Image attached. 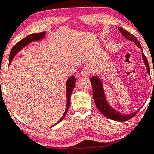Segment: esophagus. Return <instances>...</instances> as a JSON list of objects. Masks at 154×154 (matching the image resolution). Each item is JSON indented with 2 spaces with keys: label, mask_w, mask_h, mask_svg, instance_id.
Here are the masks:
<instances>
[{
  "label": "esophagus",
  "mask_w": 154,
  "mask_h": 154,
  "mask_svg": "<svg viewBox=\"0 0 154 154\" xmlns=\"http://www.w3.org/2000/svg\"><path fill=\"white\" fill-rule=\"evenodd\" d=\"M90 70L88 69V68H84L82 69V71L81 72V75L83 76V77H88L90 75Z\"/></svg>",
  "instance_id": "obj_1"
}]
</instances>
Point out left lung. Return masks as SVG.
<instances>
[{
    "mask_svg": "<svg viewBox=\"0 0 154 154\" xmlns=\"http://www.w3.org/2000/svg\"><path fill=\"white\" fill-rule=\"evenodd\" d=\"M118 29H119L122 35L127 40H130V41L131 42H133L139 48L141 49V51H142L143 60L144 61V63L145 65H146V69H147L148 74L150 75V67L149 65H148V60L143 54V51L142 50V47H141L138 40H137V38H136L133 35L130 34V32H128V31L124 29L123 28L118 27ZM90 80H91L92 86H93V99H94L95 105H96V106L98 108V109L99 110L100 112L102 114H103L105 116H106L107 118H109V119H110L114 120V121L125 122L131 119V118L133 117V116L138 112L139 109L137 111H136L135 112L131 113V114H122V113L115 110L114 108L111 106L110 104L108 103L106 98L105 93H104L103 82H102L101 79H100L98 76H94V77H92L90 79Z\"/></svg>",
    "mask_w": 154,
    "mask_h": 154,
    "instance_id": "left-lung-1",
    "label": "left lung"
}]
</instances>
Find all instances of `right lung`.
<instances>
[{
    "instance_id": "1",
    "label": "right lung",
    "mask_w": 154,
    "mask_h": 154,
    "mask_svg": "<svg viewBox=\"0 0 154 154\" xmlns=\"http://www.w3.org/2000/svg\"><path fill=\"white\" fill-rule=\"evenodd\" d=\"M45 37V32H43L40 33H36V34H31L28 36H26V38H24V39H22L21 41H19L17 43L16 45L12 48L11 51L10 55H9V65L10 63H11L12 60L14 59V56L17 55L19 51H21L23 49V48H24L28 44H29L32 42L34 41H39V40H42ZM75 82H76V78L74 76H71L68 79L66 80V109H65L64 113H63V116H61V119H60L59 121L57 122L54 125H53L52 127L55 126L56 125L59 124V122H61L62 120L64 119V117L66 116L67 112H68L69 109V106H70V98H71V95L72 91H73L74 88H75ZM51 127V128H52Z\"/></svg>"
}]
</instances>
